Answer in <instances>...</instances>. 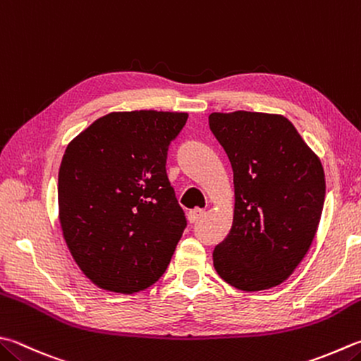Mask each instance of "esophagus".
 Segmentation results:
<instances>
[{
	"instance_id": "34e87169",
	"label": "esophagus",
	"mask_w": 361,
	"mask_h": 361,
	"mask_svg": "<svg viewBox=\"0 0 361 361\" xmlns=\"http://www.w3.org/2000/svg\"><path fill=\"white\" fill-rule=\"evenodd\" d=\"M204 214H206V210H204V209H200V207L192 209V210H190V212H188V215H187V216H188V221H190V223L198 221Z\"/></svg>"
}]
</instances>
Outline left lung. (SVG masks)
<instances>
[{
  "instance_id": "1",
  "label": "left lung",
  "mask_w": 361,
  "mask_h": 361,
  "mask_svg": "<svg viewBox=\"0 0 361 361\" xmlns=\"http://www.w3.org/2000/svg\"><path fill=\"white\" fill-rule=\"evenodd\" d=\"M209 126L234 173L233 226L214 250V267L235 289L275 288L294 274L317 233L321 159L281 114L212 113Z\"/></svg>"
}]
</instances>
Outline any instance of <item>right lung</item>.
<instances>
[{
    "label": "right lung",
    "instance_id": "right-lung-1",
    "mask_svg": "<svg viewBox=\"0 0 361 361\" xmlns=\"http://www.w3.org/2000/svg\"><path fill=\"white\" fill-rule=\"evenodd\" d=\"M187 118L113 111L67 145L58 173L59 224L73 261L97 288L135 294L171 261L187 223L165 165Z\"/></svg>",
    "mask_w": 361,
    "mask_h": 361
}]
</instances>
